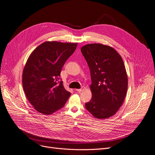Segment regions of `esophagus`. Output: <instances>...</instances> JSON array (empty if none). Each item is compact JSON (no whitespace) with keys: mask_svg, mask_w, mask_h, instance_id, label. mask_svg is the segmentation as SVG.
Listing matches in <instances>:
<instances>
[{"mask_svg":"<svg viewBox=\"0 0 155 155\" xmlns=\"http://www.w3.org/2000/svg\"><path fill=\"white\" fill-rule=\"evenodd\" d=\"M84 89H85V87H84V86H82L81 89H76V91H77V92H81V91H82L83 90H84Z\"/></svg>","mask_w":155,"mask_h":155,"instance_id":"34e87169","label":"esophagus"}]
</instances>
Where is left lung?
I'll list each match as a JSON object with an SVG mask.
<instances>
[{"label":"left lung","instance_id":"1","mask_svg":"<svg viewBox=\"0 0 155 155\" xmlns=\"http://www.w3.org/2000/svg\"><path fill=\"white\" fill-rule=\"evenodd\" d=\"M81 52L90 69L92 81V98L85 106L97 118L111 117L126 96L127 75L123 60L115 49L101 44L85 45Z\"/></svg>","mask_w":155,"mask_h":155}]
</instances>
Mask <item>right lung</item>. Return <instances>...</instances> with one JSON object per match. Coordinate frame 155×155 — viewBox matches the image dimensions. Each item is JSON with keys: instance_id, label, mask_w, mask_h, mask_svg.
I'll return each mask as SVG.
<instances>
[{"instance_id": "add662e5", "label": "right lung", "mask_w": 155, "mask_h": 155, "mask_svg": "<svg viewBox=\"0 0 155 155\" xmlns=\"http://www.w3.org/2000/svg\"><path fill=\"white\" fill-rule=\"evenodd\" d=\"M77 43L45 42L29 55L22 73L25 94L37 111L50 114L62 108L71 93L60 81L62 68Z\"/></svg>"}]
</instances>
